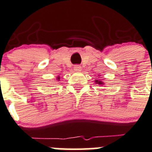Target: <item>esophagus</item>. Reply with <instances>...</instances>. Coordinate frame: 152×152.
<instances>
[{
    "instance_id": "1",
    "label": "esophagus",
    "mask_w": 152,
    "mask_h": 152,
    "mask_svg": "<svg viewBox=\"0 0 152 152\" xmlns=\"http://www.w3.org/2000/svg\"><path fill=\"white\" fill-rule=\"evenodd\" d=\"M73 69L76 72H80L82 70V66H79V65H75L74 67H73Z\"/></svg>"
}]
</instances>
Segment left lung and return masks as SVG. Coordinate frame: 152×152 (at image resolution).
I'll return each instance as SVG.
<instances>
[{"mask_svg":"<svg viewBox=\"0 0 152 152\" xmlns=\"http://www.w3.org/2000/svg\"><path fill=\"white\" fill-rule=\"evenodd\" d=\"M94 82H95L96 84L100 85V86H103V85H104L103 82H102V81H100V80H97V79H96V80H94Z\"/></svg>","mask_w":152,"mask_h":152,"instance_id":"8db88e82","label":"left lung"}]
</instances>
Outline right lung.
Segmentation results:
<instances>
[{"mask_svg": "<svg viewBox=\"0 0 152 152\" xmlns=\"http://www.w3.org/2000/svg\"><path fill=\"white\" fill-rule=\"evenodd\" d=\"M57 80H58V81H59V80H60V79H61V77H60V76H57Z\"/></svg>", "mask_w": 152, "mask_h": 152, "instance_id": "1", "label": "right lung"}]
</instances>
